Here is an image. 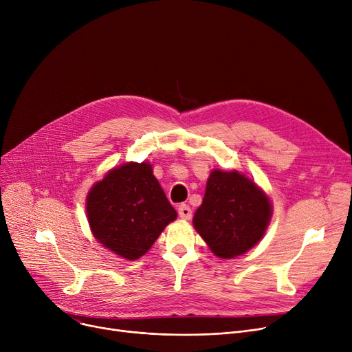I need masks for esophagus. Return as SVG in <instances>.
<instances>
[{
  "label": "esophagus",
  "instance_id": "34e87169",
  "mask_svg": "<svg viewBox=\"0 0 352 352\" xmlns=\"http://www.w3.org/2000/svg\"><path fill=\"white\" fill-rule=\"evenodd\" d=\"M178 215H179V218H182V219H191V217H192V210H191L187 204H181V206L178 207Z\"/></svg>",
  "mask_w": 352,
  "mask_h": 352
}]
</instances>
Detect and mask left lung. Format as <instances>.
I'll return each instance as SVG.
<instances>
[{"mask_svg": "<svg viewBox=\"0 0 352 352\" xmlns=\"http://www.w3.org/2000/svg\"><path fill=\"white\" fill-rule=\"evenodd\" d=\"M271 218L267 195L236 171L211 173L194 227L219 258L247 252L263 238Z\"/></svg>", "mask_w": 352, "mask_h": 352, "instance_id": "1", "label": "left lung"}]
</instances>
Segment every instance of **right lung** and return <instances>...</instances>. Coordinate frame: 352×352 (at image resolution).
<instances>
[{
	"mask_svg": "<svg viewBox=\"0 0 352 352\" xmlns=\"http://www.w3.org/2000/svg\"><path fill=\"white\" fill-rule=\"evenodd\" d=\"M87 215L102 245L126 260H137L177 218V211L153 175L151 165L128 162L91 188Z\"/></svg>",
	"mask_w": 352,
	"mask_h": 352,
	"instance_id": "1",
	"label": "right lung"
}]
</instances>
